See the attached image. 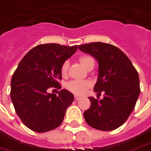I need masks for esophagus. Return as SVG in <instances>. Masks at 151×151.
Returning <instances> with one entry per match:
<instances>
[{"label":"esophagus","instance_id":"34e87169","mask_svg":"<svg viewBox=\"0 0 151 151\" xmlns=\"http://www.w3.org/2000/svg\"><path fill=\"white\" fill-rule=\"evenodd\" d=\"M75 101H79V100H80V99H81V97H80V96H75Z\"/></svg>","mask_w":151,"mask_h":151}]
</instances>
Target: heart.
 <instances>
[{"instance_id": "b5f03b06", "label": "heart", "mask_w": 151, "mask_h": 151, "mask_svg": "<svg viewBox=\"0 0 151 151\" xmlns=\"http://www.w3.org/2000/svg\"><path fill=\"white\" fill-rule=\"evenodd\" d=\"M93 59L91 56L83 55L80 57V61L81 64L83 65V68H86L87 65L88 63ZM68 66H69V62L65 61L61 66V74L64 76L68 73ZM90 87V83L86 80H71L70 82L67 83V88L72 93L76 94V95H83L85 92L88 91V89Z\"/></svg>"}]
</instances>
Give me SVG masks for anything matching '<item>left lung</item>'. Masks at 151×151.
I'll return each mask as SVG.
<instances>
[{
    "label": "left lung",
    "mask_w": 151,
    "mask_h": 151,
    "mask_svg": "<svg viewBox=\"0 0 151 151\" xmlns=\"http://www.w3.org/2000/svg\"><path fill=\"white\" fill-rule=\"evenodd\" d=\"M98 62L94 91L104 92L102 100L89 97L91 106L83 117L91 127L111 131L120 127L133 112L140 94L139 76L127 56L111 44L91 42L78 46Z\"/></svg>",
    "instance_id": "left-lung-1"
}]
</instances>
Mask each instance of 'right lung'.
<instances>
[{
	"instance_id": "obj_1",
	"label": "right lung",
	"mask_w": 151,
	"mask_h": 151,
	"mask_svg": "<svg viewBox=\"0 0 151 151\" xmlns=\"http://www.w3.org/2000/svg\"><path fill=\"white\" fill-rule=\"evenodd\" d=\"M77 46L41 44L23 57L11 80L10 97L23 124L38 133L59 127L74 95L66 89L58 95L49 93L50 88H60L61 66L74 55Z\"/></svg>"
}]
</instances>
